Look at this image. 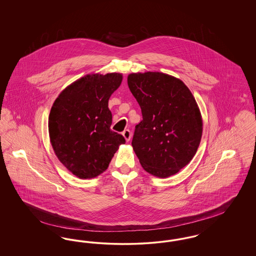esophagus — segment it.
Returning <instances> with one entry per match:
<instances>
[{
    "mask_svg": "<svg viewBox=\"0 0 256 256\" xmlns=\"http://www.w3.org/2000/svg\"><path fill=\"white\" fill-rule=\"evenodd\" d=\"M122 136H124V139L128 142V141L130 140V138H132V132H130V130H124L122 132Z\"/></svg>",
    "mask_w": 256,
    "mask_h": 256,
    "instance_id": "obj_1",
    "label": "esophagus"
}]
</instances>
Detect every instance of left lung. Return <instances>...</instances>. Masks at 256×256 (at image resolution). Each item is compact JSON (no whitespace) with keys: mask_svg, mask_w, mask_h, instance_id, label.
<instances>
[{"mask_svg":"<svg viewBox=\"0 0 256 256\" xmlns=\"http://www.w3.org/2000/svg\"><path fill=\"white\" fill-rule=\"evenodd\" d=\"M128 84L143 116L132 142L140 164L158 178L176 174L194 158L202 139L195 98L180 80L159 72L130 74Z\"/></svg>","mask_w":256,"mask_h":256,"instance_id":"obj_1","label":"left lung"}]
</instances>
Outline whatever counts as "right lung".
Segmentation results:
<instances>
[{"label": "right lung", "instance_id": "right-lung-1", "mask_svg": "<svg viewBox=\"0 0 256 256\" xmlns=\"http://www.w3.org/2000/svg\"><path fill=\"white\" fill-rule=\"evenodd\" d=\"M120 73L87 74L66 87L49 116L50 144L61 163L80 178L108 169L126 140L111 130L108 100L122 82Z\"/></svg>", "mask_w": 256, "mask_h": 256}]
</instances>
